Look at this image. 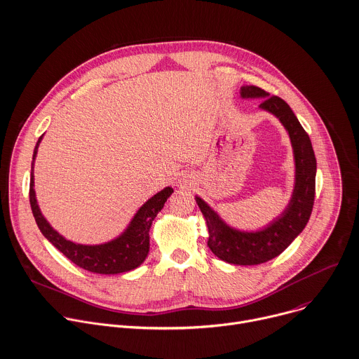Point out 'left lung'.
Returning <instances> with one entry per match:
<instances>
[{"instance_id":"left-lung-1","label":"left lung","mask_w":359,"mask_h":359,"mask_svg":"<svg viewBox=\"0 0 359 359\" xmlns=\"http://www.w3.org/2000/svg\"><path fill=\"white\" fill-rule=\"evenodd\" d=\"M241 98H262L259 108L275 115L287 130L295 163V182L287 208L258 231L229 226L200 196V207L208 228V247L219 259L233 265H258L280 255L305 228L313 207L316 159L311 140L291 107L280 97L254 86H243Z\"/></svg>"}]
</instances>
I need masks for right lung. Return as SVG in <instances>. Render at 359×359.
Returning a JSON list of instances; mask_svg holds the SVG:
<instances>
[{"instance_id": "obj_1", "label": "right lung", "mask_w": 359, "mask_h": 359, "mask_svg": "<svg viewBox=\"0 0 359 359\" xmlns=\"http://www.w3.org/2000/svg\"><path fill=\"white\" fill-rule=\"evenodd\" d=\"M41 140L43 135L38 138L36 145L34 148L29 178V204L39 231H41L47 240L69 261L90 272L114 275L128 272L140 266L145 261L149 251L151 224L156 214L164 208V204L167 203L174 189L171 187H165L164 189L151 196L137 211V214L134 215L128 226L124 229V232L114 238V240L98 245H84L72 243L69 240H65L60 232H57L50 225V222L46 219L36 203L34 189V161Z\"/></svg>"}]
</instances>
